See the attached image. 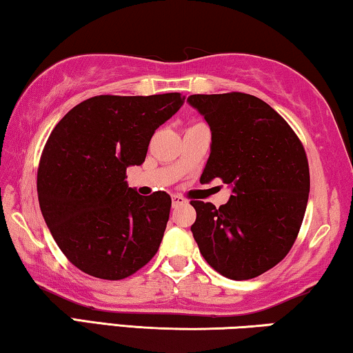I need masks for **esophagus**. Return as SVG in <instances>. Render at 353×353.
Listing matches in <instances>:
<instances>
[{
  "label": "esophagus",
  "mask_w": 353,
  "mask_h": 353,
  "mask_svg": "<svg viewBox=\"0 0 353 353\" xmlns=\"http://www.w3.org/2000/svg\"><path fill=\"white\" fill-rule=\"evenodd\" d=\"M171 199H172V208L182 206V204H185V203H187V199L183 198V196H181V194H172Z\"/></svg>",
  "instance_id": "34e87169"
}]
</instances>
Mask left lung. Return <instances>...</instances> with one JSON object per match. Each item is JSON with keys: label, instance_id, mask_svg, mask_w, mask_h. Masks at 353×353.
Wrapping results in <instances>:
<instances>
[{"label": "left lung", "instance_id": "8db88e82", "mask_svg": "<svg viewBox=\"0 0 353 353\" xmlns=\"http://www.w3.org/2000/svg\"><path fill=\"white\" fill-rule=\"evenodd\" d=\"M210 126L212 144L201 182L222 179L228 203L190 201L199 252L220 274L247 281L285 259L306 212L309 165L294 131L254 94H192Z\"/></svg>", "mask_w": 353, "mask_h": 353}]
</instances>
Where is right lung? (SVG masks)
<instances>
[{"instance_id":"right-lung-1","label":"right lung","mask_w":353,"mask_h":353,"mask_svg":"<svg viewBox=\"0 0 353 353\" xmlns=\"http://www.w3.org/2000/svg\"><path fill=\"white\" fill-rule=\"evenodd\" d=\"M183 99L99 94L72 108L50 133L38 168L39 206L57 245L81 271L120 281L159 250L171 196L130 188L126 168L145 160L155 130Z\"/></svg>"}]
</instances>
